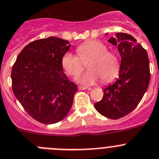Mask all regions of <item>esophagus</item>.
Instances as JSON below:
<instances>
[{
	"mask_svg": "<svg viewBox=\"0 0 159 159\" xmlns=\"http://www.w3.org/2000/svg\"><path fill=\"white\" fill-rule=\"evenodd\" d=\"M78 89H79L80 90H85V89L91 90L92 89V88H89V87H84V86H81V85H79V86H78Z\"/></svg>",
	"mask_w": 159,
	"mask_h": 159,
	"instance_id": "obj_1",
	"label": "esophagus"
}]
</instances>
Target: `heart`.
<instances>
[{
    "label": "heart",
    "instance_id": "heart-1",
    "mask_svg": "<svg viewBox=\"0 0 159 159\" xmlns=\"http://www.w3.org/2000/svg\"><path fill=\"white\" fill-rule=\"evenodd\" d=\"M77 55L65 53L61 59V65L69 76L76 77L84 69L82 63H86L88 70L77 78L80 83L91 85L102 79L109 83L117 78L120 71V60L118 55L108 50L104 43L96 40L86 41L76 47Z\"/></svg>",
    "mask_w": 159,
    "mask_h": 159
}]
</instances>
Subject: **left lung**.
<instances>
[{"instance_id":"1","label":"left lung","mask_w":159,"mask_h":159,"mask_svg":"<svg viewBox=\"0 0 159 159\" xmlns=\"http://www.w3.org/2000/svg\"><path fill=\"white\" fill-rule=\"evenodd\" d=\"M108 41L118 46L121 56L119 78L103 89V99L95 103L96 111L111 119L125 116L137 107L149 85L148 53L132 35L117 33Z\"/></svg>"}]
</instances>
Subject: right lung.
Masks as SVG:
<instances>
[{"mask_svg":"<svg viewBox=\"0 0 159 159\" xmlns=\"http://www.w3.org/2000/svg\"><path fill=\"white\" fill-rule=\"evenodd\" d=\"M69 41L56 37L25 46L11 69L15 96L34 119L43 124L62 121L70 110L78 86L70 81L61 65Z\"/></svg>","mask_w":159,"mask_h":159,"instance_id":"right-lung-1","label":"right lung"}]
</instances>
